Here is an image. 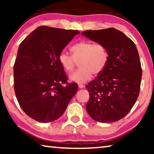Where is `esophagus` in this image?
<instances>
[{"instance_id": "1", "label": "esophagus", "mask_w": 154, "mask_h": 154, "mask_svg": "<svg viewBox=\"0 0 154 154\" xmlns=\"http://www.w3.org/2000/svg\"><path fill=\"white\" fill-rule=\"evenodd\" d=\"M78 86H79V88L82 89V88H83L85 87V85L83 84H82V83H79V84H78Z\"/></svg>"}]
</instances>
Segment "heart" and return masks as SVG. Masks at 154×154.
I'll use <instances>...</instances> for the list:
<instances>
[{
  "label": "heart",
  "mask_w": 154,
  "mask_h": 154,
  "mask_svg": "<svg viewBox=\"0 0 154 154\" xmlns=\"http://www.w3.org/2000/svg\"><path fill=\"white\" fill-rule=\"evenodd\" d=\"M72 56L62 51L58 60L62 67L68 72H71L79 62V69L70 75L72 82L83 83L90 80L92 73L98 75L105 69L108 60V52L100 43H93L82 41L71 48Z\"/></svg>",
  "instance_id": "heart-1"
}]
</instances>
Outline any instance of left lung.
<instances>
[{"label": "left lung", "mask_w": 154, "mask_h": 154, "mask_svg": "<svg viewBox=\"0 0 154 154\" xmlns=\"http://www.w3.org/2000/svg\"><path fill=\"white\" fill-rule=\"evenodd\" d=\"M82 35L103 44L108 52L103 72L85 86L90 92L86 111L96 122L118 121L131 110L139 94L142 69L137 47L113 28L86 30Z\"/></svg>", "instance_id": "1"}]
</instances>
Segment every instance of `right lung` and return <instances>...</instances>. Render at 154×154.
<instances>
[{
  "label": "right lung",
  "mask_w": 154,
  "mask_h": 154,
  "mask_svg": "<svg viewBox=\"0 0 154 154\" xmlns=\"http://www.w3.org/2000/svg\"><path fill=\"white\" fill-rule=\"evenodd\" d=\"M80 32L40 26L20 45L14 66V90L22 110L35 120H56L77 93V83H67L58 56Z\"/></svg>",
  "instance_id": "right-lung-1"
}]
</instances>
